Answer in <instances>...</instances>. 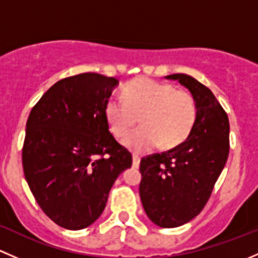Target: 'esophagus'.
Segmentation results:
<instances>
[{
	"instance_id": "34e87169",
	"label": "esophagus",
	"mask_w": 258,
	"mask_h": 258,
	"mask_svg": "<svg viewBox=\"0 0 258 258\" xmlns=\"http://www.w3.org/2000/svg\"><path fill=\"white\" fill-rule=\"evenodd\" d=\"M139 163H140V158L138 155H133V166H134V168H138V166H139Z\"/></svg>"
}]
</instances>
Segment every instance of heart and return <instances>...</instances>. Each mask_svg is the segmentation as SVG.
<instances>
[{"instance_id":"1","label":"heart","mask_w":258,"mask_h":258,"mask_svg":"<svg viewBox=\"0 0 258 258\" xmlns=\"http://www.w3.org/2000/svg\"><path fill=\"white\" fill-rule=\"evenodd\" d=\"M198 107L188 90L149 78L129 82L121 97L105 104V118L111 134L121 138L139 118L142 125L123 138V144L137 153L159 145L172 148L184 142L196 120Z\"/></svg>"}]
</instances>
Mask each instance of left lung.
<instances>
[{
	"label": "left lung",
	"instance_id": "1",
	"mask_svg": "<svg viewBox=\"0 0 258 258\" xmlns=\"http://www.w3.org/2000/svg\"><path fill=\"white\" fill-rule=\"evenodd\" d=\"M196 100L198 114L187 139L140 161L139 194L148 217L160 227L181 226L198 216L227 161L230 124L208 87L187 74H171Z\"/></svg>",
	"mask_w": 258,
	"mask_h": 258
}]
</instances>
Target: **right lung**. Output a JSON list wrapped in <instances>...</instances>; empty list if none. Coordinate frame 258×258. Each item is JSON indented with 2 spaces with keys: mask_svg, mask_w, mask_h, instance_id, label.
Wrapping results in <instances>:
<instances>
[{
  "mask_svg": "<svg viewBox=\"0 0 258 258\" xmlns=\"http://www.w3.org/2000/svg\"><path fill=\"white\" fill-rule=\"evenodd\" d=\"M118 79L82 73L60 79L32 108L22 149L25 177L44 214L82 230L102 215L132 154L109 132L105 104Z\"/></svg>",
  "mask_w": 258,
  "mask_h": 258,
  "instance_id": "obj_1",
  "label": "right lung"
}]
</instances>
